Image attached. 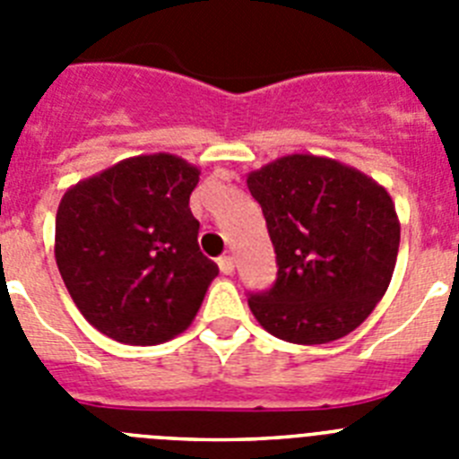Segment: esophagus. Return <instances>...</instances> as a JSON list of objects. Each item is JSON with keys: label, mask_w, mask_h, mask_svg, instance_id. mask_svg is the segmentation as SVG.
<instances>
[{"label": "esophagus", "mask_w": 459, "mask_h": 459, "mask_svg": "<svg viewBox=\"0 0 459 459\" xmlns=\"http://www.w3.org/2000/svg\"><path fill=\"white\" fill-rule=\"evenodd\" d=\"M218 269H221L222 275H232L234 273V257H232V255H225V257L218 259Z\"/></svg>", "instance_id": "1"}]
</instances>
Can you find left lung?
Masks as SVG:
<instances>
[{
  "label": "left lung",
  "mask_w": 459,
  "mask_h": 459,
  "mask_svg": "<svg viewBox=\"0 0 459 459\" xmlns=\"http://www.w3.org/2000/svg\"><path fill=\"white\" fill-rule=\"evenodd\" d=\"M278 278L250 291L255 319L294 344L344 338L366 322L395 269L400 221L386 188L331 158L291 153L248 174Z\"/></svg>",
  "instance_id": "left-lung-1"
}]
</instances>
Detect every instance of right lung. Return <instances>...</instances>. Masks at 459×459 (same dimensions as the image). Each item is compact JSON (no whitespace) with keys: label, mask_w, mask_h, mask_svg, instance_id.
Wrapping results in <instances>:
<instances>
[{"label":"right lung","mask_w":459,"mask_h":459,"mask_svg":"<svg viewBox=\"0 0 459 459\" xmlns=\"http://www.w3.org/2000/svg\"><path fill=\"white\" fill-rule=\"evenodd\" d=\"M200 169L172 153L121 160L66 190L55 257L91 326L124 344L179 335L200 310L218 266L197 246L190 193Z\"/></svg>","instance_id":"right-lung-1"}]
</instances>
